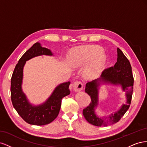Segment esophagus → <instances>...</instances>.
Returning <instances> with one entry per match:
<instances>
[{
    "label": "esophagus",
    "mask_w": 147,
    "mask_h": 147,
    "mask_svg": "<svg viewBox=\"0 0 147 147\" xmlns=\"http://www.w3.org/2000/svg\"><path fill=\"white\" fill-rule=\"evenodd\" d=\"M83 84L80 81H76L73 84V88L74 90L77 91V92H78V91H80L81 90H82L83 89Z\"/></svg>",
    "instance_id": "esophagus-1"
}]
</instances>
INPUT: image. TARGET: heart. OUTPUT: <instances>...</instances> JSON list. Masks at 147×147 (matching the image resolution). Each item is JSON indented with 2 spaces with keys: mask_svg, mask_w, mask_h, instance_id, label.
Masks as SVG:
<instances>
[{
  "mask_svg": "<svg viewBox=\"0 0 147 147\" xmlns=\"http://www.w3.org/2000/svg\"><path fill=\"white\" fill-rule=\"evenodd\" d=\"M106 58V55L100 47H86L75 53L72 64L75 66H81L91 61L85 69V72L91 76H95L100 72L105 63Z\"/></svg>",
  "mask_w": 147,
  "mask_h": 147,
  "instance_id": "b5f03b06",
  "label": "heart"
}]
</instances>
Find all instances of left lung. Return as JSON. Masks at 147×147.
I'll return each instance as SVG.
<instances>
[{
	"label": "left lung",
	"instance_id": "8db88e82",
	"mask_svg": "<svg viewBox=\"0 0 147 147\" xmlns=\"http://www.w3.org/2000/svg\"><path fill=\"white\" fill-rule=\"evenodd\" d=\"M102 84L120 86L122 90L126 92V104L123 105L116 112L111 114L108 117H99L95 113L98 103L99 86ZM133 85L134 78L131 64L122 51L118 48L117 62L114 66L104 70L100 78L86 84L85 92L90 96L91 99L90 105L83 110V116L86 121L96 126H107L118 122L129 108Z\"/></svg>",
	"mask_w": 147,
	"mask_h": 147
}]
</instances>
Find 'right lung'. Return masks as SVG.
Returning <instances> with one entry per match:
<instances>
[{"label":"right lung","mask_w":147,"mask_h":147,"mask_svg":"<svg viewBox=\"0 0 147 147\" xmlns=\"http://www.w3.org/2000/svg\"><path fill=\"white\" fill-rule=\"evenodd\" d=\"M42 55L53 56V54L50 50L37 42L22 56L13 71L10 88L11 102L18 113L26 123L37 126L51 123L59 114L62 99L70 93V82H65L57 85L43 103L37 105L30 103L22 90L24 66L27 61Z\"/></svg>","instance_id":"right-lung-1"}]
</instances>
